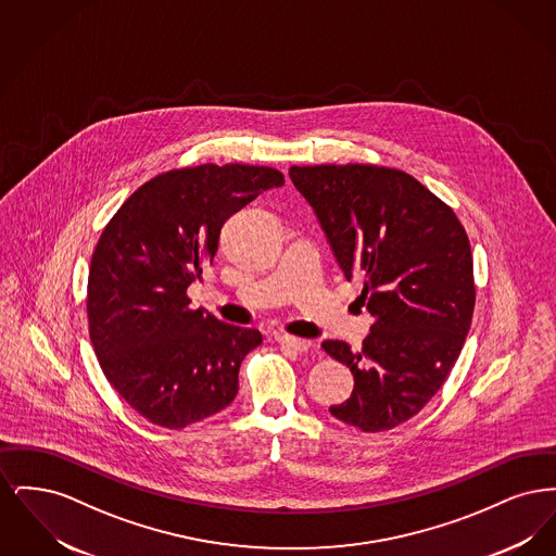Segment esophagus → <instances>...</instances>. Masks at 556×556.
<instances>
[{
    "instance_id": "esophagus-1",
    "label": "esophagus",
    "mask_w": 556,
    "mask_h": 556,
    "mask_svg": "<svg viewBox=\"0 0 556 556\" xmlns=\"http://www.w3.org/2000/svg\"><path fill=\"white\" fill-rule=\"evenodd\" d=\"M277 342L281 348L295 350V352H308V348H311L308 340H300V338H291V336H277Z\"/></svg>"
}]
</instances>
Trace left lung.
Returning a JSON list of instances; mask_svg holds the SVG:
<instances>
[{
  "instance_id": "left-lung-1",
  "label": "left lung",
  "mask_w": 556,
  "mask_h": 556,
  "mask_svg": "<svg viewBox=\"0 0 556 556\" xmlns=\"http://www.w3.org/2000/svg\"><path fill=\"white\" fill-rule=\"evenodd\" d=\"M345 279L375 323L361 350H323L354 375L329 413L363 431L415 417L446 381L476 306L469 238L456 214L415 177L375 164L291 166Z\"/></svg>"
}]
</instances>
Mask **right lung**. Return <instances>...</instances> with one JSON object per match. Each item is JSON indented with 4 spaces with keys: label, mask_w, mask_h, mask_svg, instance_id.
<instances>
[{
    "label": "right lung",
    "mask_w": 556,
    "mask_h": 556,
    "mask_svg": "<svg viewBox=\"0 0 556 556\" xmlns=\"http://www.w3.org/2000/svg\"><path fill=\"white\" fill-rule=\"evenodd\" d=\"M281 186L268 166L168 170L108 223L89 268V336L110 386L150 424L181 429L238 396L241 361L263 336L191 311L186 291L212 263L223 223Z\"/></svg>",
    "instance_id": "add662e5"
}]
</instances>
